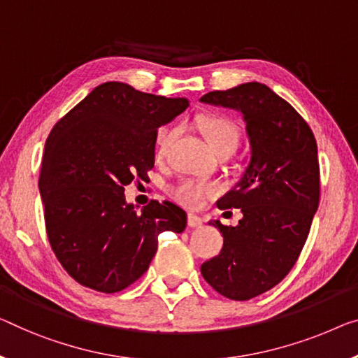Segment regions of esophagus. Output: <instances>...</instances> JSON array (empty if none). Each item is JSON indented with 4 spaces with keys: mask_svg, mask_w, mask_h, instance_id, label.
<instances>
[{
    "mask_svg": "<svg viewBox=\"0 0 358 358\" xmlns=\"http://www.w3.org/2000/svg\"><path fill=\"white\" fill-rule=\"evenodd\" d=\"M188 225L191 228H199V227H202V218L199 215H196V213H189V215H188Z\"/></svg>",
    "mask_w": 358,
    "mask_h": 358,
    "instance_id": "obj_1",
    "label": "esophagus"
}]
</instances>
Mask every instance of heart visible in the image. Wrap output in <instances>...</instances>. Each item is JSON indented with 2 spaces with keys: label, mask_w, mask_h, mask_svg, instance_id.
I'll return each mask as SVG.
<instances>
[{
  "label": "heart",
  "mask_w": 358,
  "mask_h": 358,
  "mask_svg": "<svg viewBox=\"0 0 358 358\" xmlns=\"http://www.w3.org/2000/svg\"><path fill=\"white\" fill-rule=\"evenodd\" d=\"M199 130L209 146L215 152L220 151H234L239 143V127L236 122L230 117L222 114H206L199 119ZM173 131L167 127L159 128L154 136V151H156V157H164L165 151L170 140H172ZM170 196L180 204L186 207H199L204 202L217 193V186L210 183V181L202 180H193V178H183L177 181L169 188Z\"/></svg>",
  "instance_id": "obj_1"
}]
</instances>
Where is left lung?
<instances>
[{
	"mask_svg": "<svg viewBox=\"0 0 358 358\" xmlns=\"http://www.w3.org/2000/svg\"><path fill=\"white\" fill-rule=\"evenodd\" d=\"M202 103L236 109L246 122L250 162L218 209H241L236 227L210 222L223 236L220 254L201 273L222 296L248 301L289 273L307 241L320 202L317 141L292 106L259 82L210 92Z\"/></svg>",
	"mask_w": 358,
	"mask_h": 358,
	"instance_id": "obj_1",
	"label": "left lung"
}]
</instances>
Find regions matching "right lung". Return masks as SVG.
<instances>
[{"mask_svg":"<svg viewBox=\"0 0 358 358\" xmlns=\"http://www.w3.org/2000/svg\"><path fill=\"white\" fill-rule=\"evenodd\" d=\"M186 98L106 82L69 110L45 145L40 194L52 252L90 289L119 292L149 268L162 231L181 233L186 212L151 201L138 213L125 186L154 167L157 128L181 114Z\"/></svg>","mask_w":358,"mask_h":358,"instance_id":"obj_1","label":"right lung"}]
</instances>
